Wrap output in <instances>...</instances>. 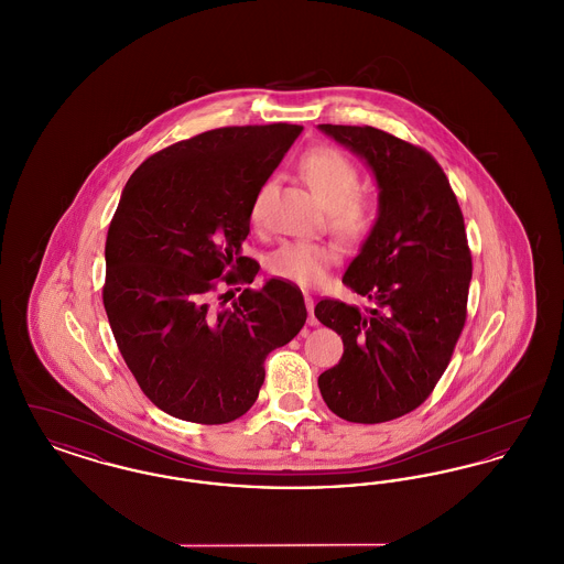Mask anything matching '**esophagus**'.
<instances>
[{
    "label": "esophagus",
    "mask_w": 564,
    "mask_h": 564,
    "mask_svg": "<svg viewBox=\"0 0 564 564\" xmlns=\"http://www.w3.org/2000/svg\"><path fill=\"white\" fill-rule=\"evenodd\" d=\"M304 302H306V311H308V325H317L315 319V300L311 295H304Z\"/></svg>",
    "instance_id": "obj_1"
}]
</instances>
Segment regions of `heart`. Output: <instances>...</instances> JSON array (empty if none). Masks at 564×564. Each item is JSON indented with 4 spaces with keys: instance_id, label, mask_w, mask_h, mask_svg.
<instances>
[{
    "instance_id": "1",
    "label": "heart",
    "mask_w": 564,
    "mask_h": 564,
    "mask_svg": "<svg viewBox=\"0 0 564 564\" xmlns=\"http://www.w3.org/2000/svg\"><path fill=\"white\" fill-rule=\"evenodd\" d=\"M300 171L323 207L329 209V224L340 237L357 239L366 235L370 226V205L364 196L355 194L359 188V173L343 152L334 148H315L302 156ZM269 184L256 194L251 203L253 224L262 219ZM336 260L338 251L332 245L288 241L270 251L267 269L276 279L311 288L322 281Z\"/></svg>"
}]
</instances>
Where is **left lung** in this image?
Masks as SVG:
<instances>
[{"instance_id": "left-lung-1", "label": "left lung", "mask_w": 564, "mask_h": 564, "mask_svg": "<svg viewBox=\"0 0 564 564\" xmlns=\"http://www.w3.org/2000/svg\"><path fill=\"white\" fill-rule=\"evenodd\" d=\"M317 129L361 159L378 188L375 224L343 276L370 306H315L345 345L319 376L323 402L375 425L419 408L444 375L465 325L471 256L455 192L425 150L375 127Z\"/></svg>"}]
</instances>
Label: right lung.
I'll list each match as a JSON object with an SVG mask.
<instances>
[{"label": "right lung", "instance_id": "1", "mask_svg": "<svg viewBox=\"0 0 564 564\" xmlns=\"http://www.w3.org/2000/svg\"><path fill=\"white\" fill-rule=\"evenodd\" d=\"M302 127H226L173 143L122 189L106 242L104 304L118 349L162 412L203 425L258 400L270 350L306 322L302 292L281 279L214 300L219 276L251 283L242 256L251 203Z\"/></svg>", "mask_w": 564, "mask_h": 564}]
</instances>
